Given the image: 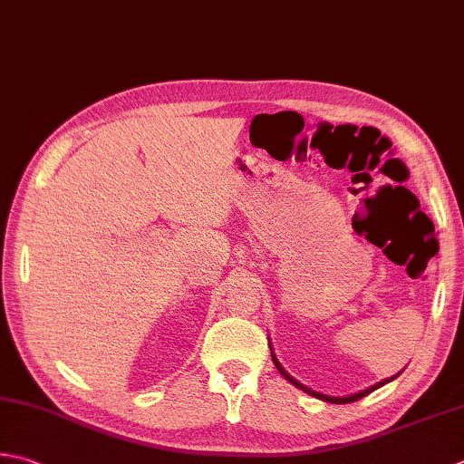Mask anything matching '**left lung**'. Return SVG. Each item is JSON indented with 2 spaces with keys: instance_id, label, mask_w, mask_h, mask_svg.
Masks as SVG:
<instances>
[{
  "instance_id": "left-lung-1",
  "label": "left lung",
  "mask_w": 464,
  "mask_h": 464,
  "mask_svg": "<svg viewBox=\"0 0 464 464\" xmlns=\"http://www.w3.org/2000/svg\"><path fill=\"white\" fill-rule=\"evenodd\" d=\"M269 348H271V342H269ZM271 360H274V364H276V368H277V372L281 376H284L289 384H294L295 388H299V390H304L305 394H310V396H314V398H320V401H324V402H332V404H348V402H356V401H360V398H364V396H368L370 392H374L376 388H380V386H384V384H388V382H392L394 378H398L402 374V370L398 372V374H394L392 378H386V380H382V382H378V384H374V386H370V388H366V390H360V392H356V394H350V396H328V394H320V392H315V390H312V388H307V386H304L302 382H297V380L292 376V374H287V370L281 366V362L277 360V356H276V352H274V348H271Z\"/></svg>"
}]
</instances>
